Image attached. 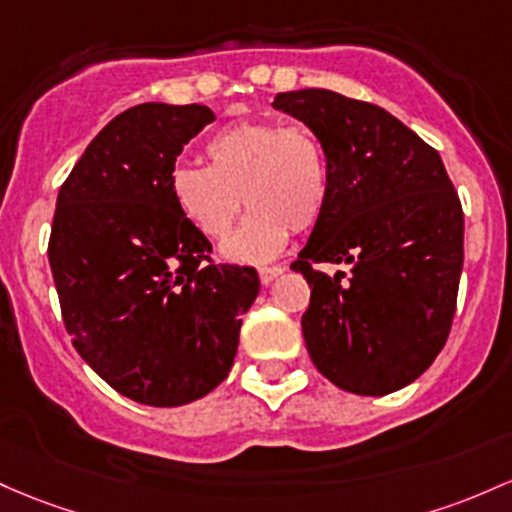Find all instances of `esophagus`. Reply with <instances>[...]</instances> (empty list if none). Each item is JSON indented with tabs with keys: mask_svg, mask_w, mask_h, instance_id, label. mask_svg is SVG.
Returning a JSON list of instances; mask_svg holds the SVG:
<instances>
[{
	"mask_svg": "<svg viewBox=\"0 0 512 512\" xmlns=\"http://www.w3.org/2000/svg\"><path fill=\"white\" fill-rule=\"evenodd\" d=\"M282 274H284V267H262L260 269V282L267 286V284H272L277 277H282Z\"/></svg>",
	"mask_w": 512,
	"mask_h": 512,
	"instance_id": "34e87169",
	"label": "esophagus"
}]
</instances>
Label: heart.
Returning a JSON list of instances; mask_svg holds the SVG:
<instances>
[{
	"label": "heart",
	"instance_id": "obj_1",
	"mask_svg": "<svg viewBox=\"0 0 512 512\" xmlns=\"http://www.w3.org/2000/svg\"><path fill=\"white\" fill-rule=\"evenodd\" d=\"M209 167L184 162L170 174L177 209L206 238L228 235L240 206L247 216L221 247L230 262H267L282 252L289 230L323 216L330 194L328 157L308 128L243 123L206 143Z\"/></svg>",
	"mask_w": 512,
	"mask_h": 512
}]
</instances>
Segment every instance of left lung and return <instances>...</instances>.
<instances>
[{
    "label": "left lung",
    "mask_w": 512,
    "mask_h": 512,
    "mask_svg": "<svg viewBox=\"0 0 512 512\" xmlns=\"http://www.w3.org/2000/svg\"><path fill=\"white\" fill-rule=\"evenodd\" d=\"M272 106L328 157V204L291 265L311 286L308 355L350 393L403 389L445 347L462 277L464 213L442 157L386 109L330 89L282 92ZM313 261L351 272L328 278Z\"/></svg>",
    "instance_id": "1"
}]
</instances>
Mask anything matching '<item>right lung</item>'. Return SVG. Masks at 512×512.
<instances>
[{
  "instance_id": "right-lung-1",
  "label": "right lung",
  "mask_w": 512,
  "mask_h": 512,
  "mask_svg": "<svg viewBox=\"0 0 512 512\" xmlns=\"http://www.w3.org/2000/svg\"><path fill=\"white\" fill-rule=\"evenodd\" d=\"M204 104L148 101L106 123L60 187L48 260L65 328L111 389L145 406L192 403L226 379L257 272L211 265V243L174 204Z\"/></svg>"
}]
</instances>
